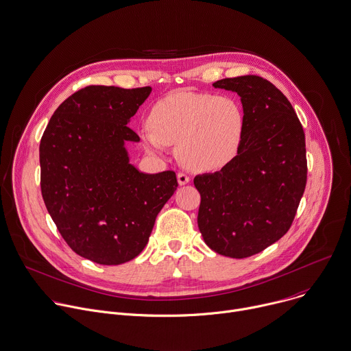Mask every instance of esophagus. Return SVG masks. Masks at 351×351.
Returning <instances> with one entry per match:
<instances>
[{
	"label": "esophagus",
	"mask_w": 351,
	"mask_h": 351,
	"mask_svg": "<svg viewBox=\"0 0 351 351\" xmlns=\"http://www.w3.org/2000/svg\"><path fill=\"white\" fill-rule=\"evenodd\" d=\"M176 178H178V183H179L180 186H184V184H187V183L190 182V178H189L186 173H183V172H179V173L176 175Z\"/></svg>",
	"instance_id": "esophagus-1"
}]
</instances>
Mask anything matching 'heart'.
I'll use <instances>...</instances> for the list:
<instances>
[{
  "mask_svg": "<svg viewBox=\"0 0 351 351\" xmlns=\"http://www.w3.org/2000/svg\"><path fill=\"white\" fill-rule=\"evenodd\" d=\"M147 127L139 135L149 152L176 146V158L184 168L208 172L226 167L239 154L245 112L231 96L176 90L153 104Z\"/></svg>",
  "mask_w": 351,
  "mask_h": 351,
  "instance_id": "heart-1",
  "label": "heart"
}]
</instances>
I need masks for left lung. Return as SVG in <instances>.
Segmentation results:
<instances>
[{
  "label": "left lung",
  "instance_id": "left-lung-1",
  "mask_svg": "<svg viewBox=\"0 0 351 351\" xmlns=\"http://www.w3.org/2000/svg\"><path fill=\"white\" fill-rule=\"evenodd\" d=\"M212 85L241 97L245 134L234 160L194 178L201 194L197 221L212 251L243 259L278 241L293 221L307 179L304 132L270 81L243 75Z\"/></svg>",
  "mask_w": 351,
  "mask_h": 351
}]
</instances>
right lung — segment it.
I'll return each instance as SVG.
<instances>
[{"instance_id":"right-lung-1","label":"right lung","mask_w":351,"mask_h":351,"mask_svg":"<svg viewBox=\"0 0 351 351\" xmlns=\"http://www.w3.org/2000/svg\"><path fill=\"white\" fill-rule=\"evenodd\" d=\"M152 93L90 85L67 97L40 143L41 193L69 247L99 265H121L146 247L156 217L178 187L176 173L130 162L128 127Z\"/></svg>"}]
</instances>
